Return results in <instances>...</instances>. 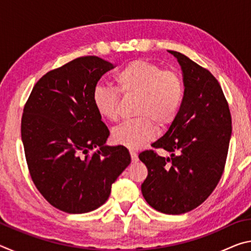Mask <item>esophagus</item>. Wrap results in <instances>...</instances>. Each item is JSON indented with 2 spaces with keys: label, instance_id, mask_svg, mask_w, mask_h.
I'll use <instances>...</instances> for the list:
<instances>
[{
  "label": "esophagus",
  "instance_id": "esophagus-1",
  "mask_svg": "<svg viewBox=\"0 0 251 251\" xmlns=\"http://www.w3.org/2000/svg\"><path fill=\"white\" fill-rule=\"evenodd\" d=\"M130 157H131V161H133V163H137V161H138V156H137V154H136L135 151H130Z\"/></svg>",
  "mask_w": 251,
  "mask_h": 251
}]
</instances>
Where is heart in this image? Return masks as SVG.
Instances as JSON below:
<instances>
[{"label":"heart","instance_id":"b5f03b06","mask_svg":"<svg viewBox=\"0 0 251 251\" xmlns=\"http://www.w3.org/2000/svg\"><path fill=\"white\" fill-rule=\"evenodd\" d=\"M114 79L123 95L137 96L135 115L139 117L114 127L112 139L117 145L136 150L155 137V125L163 128L175 120L184 97V84L175 72L163 71L146 59L129 62ZM92 100L101 117L116 120L118 93L115 88L96 85Z\"/></svg>","mask_w":251,"mask_h":251}]
</instances>
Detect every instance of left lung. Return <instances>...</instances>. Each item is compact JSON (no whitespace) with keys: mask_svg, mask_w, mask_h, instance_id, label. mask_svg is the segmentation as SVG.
I'll return each instance as SVG.
<instances>
[{"mask_svg":"<svg viewBox=\"0 0 251 251\" xmlns=\"http://www.w3.org/2000/svg\"><path fill=\"white\" fill-rule=\"evenodd\" d=\"M179 63L184 97L175 120L151 144L171 152L138 155L148 175L142 184L145 201L168 215L185 214L214 192L223 175L231 137L230 110L218 80L186 55L168 50Z\"/></svg>","mask_w":251,"mask_h":251,"instance_id":"obj_1","label":"left lung"}]
</instances>
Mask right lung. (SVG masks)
I'll list each match as a JSON object with an SVG mask.
<instances>
[{
	"instance_id": "add662e5",
	"label": "right lung",
	"mask_w": 251,
	"mask_h": 251,
	"mask_svg": "<svg viewBox=\"0 0 251 251\" xmlns=\"http://www.w3.org/2000/svg\"><path fill=\"white\" fill-rule=\"evenodd\" d=\"M112 69L97 56L75 58L46 73L24 106L21 134L32 180L50 205L69 214L103 205L130 164L126 147L106 145L109 130L92 100Z\"/></svg>"
}]
</instances>
